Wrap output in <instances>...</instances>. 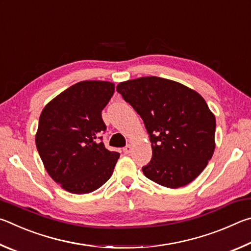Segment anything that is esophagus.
<instances>
[{
  "instance_id": "esophagus-1",
  "label": "esophagus",
  "mask_w": 251,
  "mask_h": 251,
  "mask_svg": "<svg viewBox=\"0 0 251 251\" xmlns=\"http://www.w3.org/2000/svg\"><path fill=\"white\" fill-rule=\"evenodd\" d=\"M123 151H124V154H129V152L131 151V146L127 145L126 147L123 148Z\"/></svg>"
}]
</instances>
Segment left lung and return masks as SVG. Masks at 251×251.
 Returning a JSON list of instances; mask_svg holds the SVG:
<instances>
[{
	"instance_id": "left-lung-1",
	"label": "left lung",
	"mask_w": 251,
	"mask_h": 251,
	"mask_svg": "<svg viewBox=\"0 0 251 251\" xmlns=\"http://www.w3.org/2000/svg\"><path fill=\"white\" fill-rule=\"evenodd\" d=\"M116 91L144 121L152 156L143 173L168 188L188 185L215 151L216 118L196 91L175 80L147 76L117 85Z\"/></svg>"
}]
</instances>
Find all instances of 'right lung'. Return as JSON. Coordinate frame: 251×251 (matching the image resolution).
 Returning <instances> with one entry per match:
<instances>
[{
	"label": "right lung",
	"instance_id": "add662e5",
	"mask_svg": "<svg viewBox=\"0 0 251 251\" xmlns=\"http://www.w3.org/2000/svg\"><path fill=\"white\" fill-rule=\"evenodd\" d=\"M114 91V83L83 80L42 110L36 148L46 172L66 192L92 193L112 176L120 154L106 150L97 138L106 129L101 110Z\"/></svg>",
	"mask_w": 251,
	"mask_h": 251
}]
</instances>
